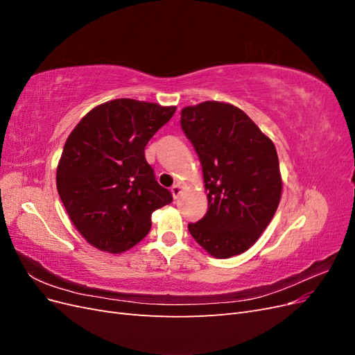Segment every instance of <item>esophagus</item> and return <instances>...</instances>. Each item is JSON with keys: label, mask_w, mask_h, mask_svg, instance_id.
<instances>
[{"label": "esophagus", "mask_w": 355, "mask_h": 355, "mask_svg": "<svg viewBox=\"0 0 355 355\" xmlns=\"http://www.w3.org/2000/svg\"><path fill=\"white\" fill-rule=\"evenodd\" d=\"M180 192H182V187L179 184L173 185V188H171V196H173V198H178L180 196Z\"/></svg>", "instance_id": "34e87169"}]
</instances>
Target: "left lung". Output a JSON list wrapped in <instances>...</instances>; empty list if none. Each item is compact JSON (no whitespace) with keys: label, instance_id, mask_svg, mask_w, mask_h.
Instances as JSON below:
<instances>
[{"label":"left lung","instance_id":"8db88e82","mask_svg":"<svg viewBox=\"0 0 355 355\" xmlns=\"http://www.w3.org/2000/svg\"><path fill=\"white\" fill-rule=\"evenodd\" d=\"M202 167L209 209L188 230L210 256L227 259L259 240L280 204L283 180L272 141L237 106L207 101L180 111Z\"/></svg>","mask_w":355,"mask_h":355}]
</instances>
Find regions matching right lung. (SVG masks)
<instances>
[{"label": "right lung", "instance_id": "add662e5", "mask_svg": "<svg viewBox=\"0 0 355 355\" xmlns=\"http://www.w3.org/2000/svg\"><path fill=\"white\" fill-rule=\"evenodd\" d=\"M176 111L114 99L85 114L68 136L56 185L73 227L96 249L120 254L151 230V214L171 202L145 159V146Z\"/></svg>", "mask_w": 355, "mask_h": 355}]
</instances>
